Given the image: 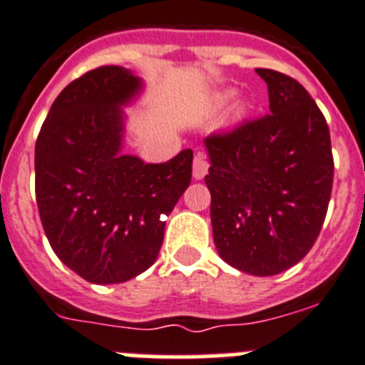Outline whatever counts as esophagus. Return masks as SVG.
<instances>
[{
    "mask_svg": "<svg viewBox=\"0 0 365 365\" xmlns=\"http://www.w3.org/2000/svg\"><path fill=\"white\" fill-rule=\"evenodd\" d=\"M207 168H210V163H207L206 155H195V159H192V178H195V180H202V178L207 174Z\"/></svg>",
    "mask_w": 365,
    "mask_h": 365,
    "instance_id": "34e87169",
    "label": "esophagus"
}]
</instances>
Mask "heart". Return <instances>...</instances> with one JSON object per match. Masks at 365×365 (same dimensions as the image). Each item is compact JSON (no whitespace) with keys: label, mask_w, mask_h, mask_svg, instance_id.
<instances>
[{"label":"heart","mask_w":365,"mask_h":365,"mask_svg":"<svg viewBox=\"0 0 365 365\" xmlns=\"http://www.w3.org/2000/svg\"><path fill=\"white\" fill-rule=\"evenodd\" d=\"M228 98H230V93L217 94V96H215V103H217V106H222V103H225L226 100H228ZM234 113H235V116H241V115H243V106H235Z\"/></svg>","instance_id":"b5f03b06"}]
</instances>
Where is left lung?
I'll return each mask as SVG.
<instances>
[{
    "instance_id": "1",
    "label": "left lung",
    "mask_w": 365,
    "mask_h": 365,
    "mask_svg": "<svg viewBox=\"0 0 365 365\" xmlns=\"http://www.w3.org/2000/svg\"><path fill=\"white\" fill-rule=\"evenodd\" d=\"M269 115L206 137L211 226L219 256L272 277L310 252L332 192L334 159L323 113L297 79L256 68Z\"/></svg>"
}]
</instances>
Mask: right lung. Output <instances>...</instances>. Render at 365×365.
Segmentation results:
<instances>
[{"label":"right lung","mask_w":365,"mask_h":365,"mask_svg":"<svg viewBox=\"0 0 365 365\" xmlns=\"http://www.w3.org/2000/svg\"><path fill=\"white\" fill-rule=\"evenodd\" d=\"M140 88V78L122 66L83 73L55 98L35 145L46 237L66 267L93 284H120L155 262L165 217L191 183V148L167 163L122 154V107Z\"/></svg>","instance_id":"right-lung-1"}]
</instances>
